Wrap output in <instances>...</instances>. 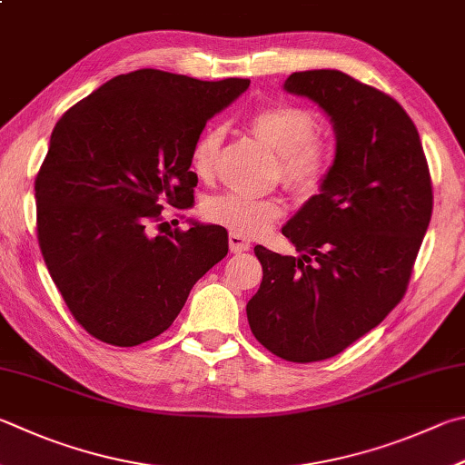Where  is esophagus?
Wrapping results in <instances>:
<instances>
[{
    "label": "esophagus",
    "mask_w": 465,
    "mask_h": 465,
    "mask_svg": "<svg viewBox=\"0 0 465 465\" xmlns=\"http://www.w3.org/2000/svg\"><path fill=\"white\" fill-rule=\"evenodd\" d=\"M230 250L233 254H242V252H248L250 250V242L243 238L240 233H230Z\"/></svg>",
    "instance_id": "1"
}]
</instances>
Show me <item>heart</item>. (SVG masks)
I'll list each match as a JSON object with an SVG mask.
<instances>
[{
    "mask_svg": "<svg viewBox=\"0 0 465 465\" xmlns=\"http://www.w3.org/2000/svg\"><path fill=\"white\" fill-rule=\"evenodd\" d=\"M248 125L258 140L278 154V174L286 187L299 195L321 189L331 168V150L315 134L317 120L309 109L292 104L264 105L250 114ZM222 142L223 132L217 125H209L193 142L189 163L201 179L213 176ZM282 213L284 203L278 197H252L243 193H225L205 205L209 222L240 235L266 232Z\"/></svg>",
    "mask_w": 465,
    "mask_h": 465,
    "instance_id": "obj_1",
    "label": "heart"
}]
</instances>
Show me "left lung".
Masks as SVG:
<instances>
[{
	"mask_svg": "<svg viewBox=\"0 0 465 465\" xmlns=\"http://www.w3.org/2000/svg\"><path fill=\"white\" fill-rule=\"evenodd\" d=\"M284 89L331 117L335 158L319 195L282 227L299 258L264 246L252 333L274 356L333 358L399 305L431 222L419 132L396 99L331 69L292 73Z\"/></svg>",
	"mask_w": 465,
	"mask_h": 465,
	"instance_id": "8db88e82",
	"label": "left lung"
}]
</instances>
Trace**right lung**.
Returning <instances> with one entry per match:
<instances>
[{
    "label": "right lung",
    "mask_w": 465,
    "mask_h": 465,
    "mask_svg": "<svg viewBox=\"0 0 465 465\" xmlns=\"http://www.w3.org/2000/svg\"><path fill=\"white\" fill-rule=\"evenodd\" d=\"M248 87V79L140 69L104 83L56 122L34 181L38 243L66 307L99 341L154 340L225 258L222 225L193 222L166 235L148 225L164 205L195 203L193 142Z\"/></svg>",
    "instance_id": "right-lung-1"
}]
</instances>
